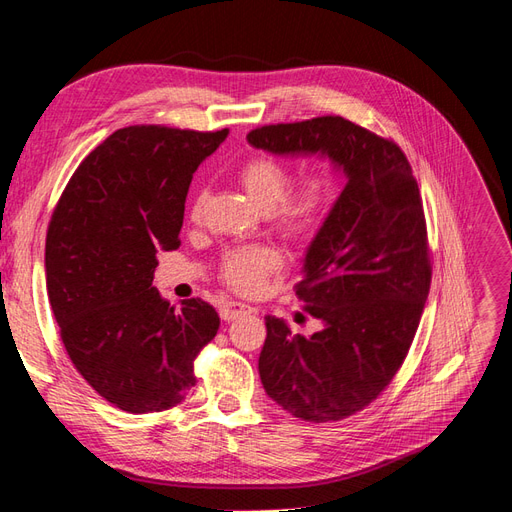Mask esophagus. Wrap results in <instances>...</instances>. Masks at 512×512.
<instances>
[{
    "mask_svg": "<svg viewBox=\"0 0 512 512\" xmlns=\"http://www.w3.org/2000/svg\"><path fill=\"white\" fill-rule=\"evenodd\" d=\"M253 309L248 307V305H244V303H235V300H229V303H225L220 307V318L225 320V322H231V320H235V318H240V316H244V313H251Z\"/></svg>",
    "mask_w": 512,
    "mask_h": 512,
    "instance_id": "esophagus-1",
    "label": "esophagus"
}]
</instances>
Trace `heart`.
Masks as SVG:
<instances>
[{
	"label": "heart",
	"instance_id": "heart-1",
	"mask_svg": "<svg viewBox=\"0 0 512 512\" xmlns=\"http://www.w3.org/2000/svg\"><path fill=\"white\" fill-rule=\"evenodd\" d=\"M248 196L268 212L274 227L287 238H313L329 220L335 205V181L329 173H309L292 189V170L272 155H253L238 170ZM205 192L196 190L190 214L201 218ZM283 264L279 251L266 244L238 246L222 257L220 277L231 290L253 294Z\"/></svg>",
	"mask_w": 512,
	"mask_h": 512
}]
</instances>
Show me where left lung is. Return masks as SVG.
Here are the masks:
<instances>
[{
    "label": "left lung",
    "mask_w": 512,
    "mask_h": 512,
    "mask_svg": "<svg viewBox=\"0 0 512 512\" xmlns=\"http://www.w3.org/2000/svg\"><path fill=\"white\" fill-rule=\"evenodd\" d=\"M246 138L277 155L329 157L346 175L296 283L322 331L294 335L268 316L259 355L261 383L287 413L339 422L381 396L413 344L432 277L422 196L398 144L342 116L264 125Z\"/></svg>",
    "instance_id": "obj_1"
}]
</instances>
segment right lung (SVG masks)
<instances>
[{"label":"right lung","mask_w":512,"mask_h":512,"mask_svg":"<svg viewBox=\"0 0 512 512\" xmlns=\"http://www.w3.org/2000/svg\"><path fill=\"white\" fill-rule=\"evenodd\" d=\"M229 129H116L90 151L51 214L45 279L75 370L127 413L179 404L194 359L218 333L201 298L170 305L153 287L157 253L175 251L194 170Z\"/></svg>","instance_id":"right-lung-1"}]
</instances>
